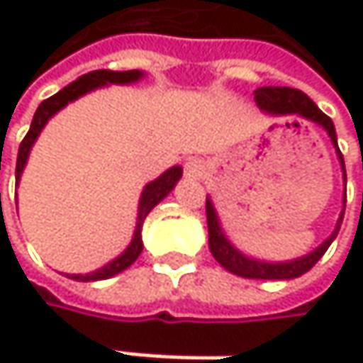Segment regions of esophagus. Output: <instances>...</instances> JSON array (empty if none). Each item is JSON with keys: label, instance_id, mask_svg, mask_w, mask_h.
<instances>
[{"label": "esophagus", "instance_id": "esophagus-1", "mask_svg": "<svg viewBox=\"0 0 363 363\" xmlns=\"http://www.w3.org/2000/svg\"><path fill=\"white\" fill-rule=\"evenodd\" d=\"M201 172H203V166H201L199 160H189V162L184 164V174H186L189 179H197V177H201Z\"/></svg>", "mask_w": 363, "mask_h": 363}]
</instances>
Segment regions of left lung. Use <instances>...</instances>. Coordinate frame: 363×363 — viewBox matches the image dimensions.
Returning a JSON list of instances; mask_svg holds the SVG:
<instances>
[{
  "mask_svg": "<svg viewBox=\"0 0 363 363\" xmlns=\"http://www.w3.org/2000/svg\"><path fill=\"white\" fill-rule=\"evenodd\" d=\"M254 101L258 103V107L269 113H275V115H301V117H307L311 121H318L320 125H324L334 143V147L338 149L336 145V132H334V123L332 119L328 117L324 111H320V107L301 90H294V88H279V86H264V88H258L254 90ZM338 157H340V164H342V170H345V160H342V153L338 149ZM347 177V174H345ZM345 201H347V193H345ZM345 214V210H342ZM342 214L338 218V225H336V231L328 238L326 242L315 248L311 254L298 258V260H290V262H277V264H271V262H258L252 258H246L242 252H238L223 235L220 227H218V218H216V212L212 208V201L206 199V218H208V235H210V252L212 256L231 273L240 275V277H246V279H292V277H301L303 273H307L322 256L330 248L332 240L336 238L338 229H340V223H342Z\"/></svg>",
  "mask_w": 363,
  "mask_h": 363,
  "instance_id": "left-lung-1",
  "label": "left lung"
}]
</instances>
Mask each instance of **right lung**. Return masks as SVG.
Instances as JSON below:
<instances>
[{
  "instance_id": "add662e5",
  "label": "right lung",
  "mask_w": 363,
  "mask_h": 363,
  "mask_svg": "<svg viewBox=\"0 0 363 363\" xmlns=\"http://www.w3.org/2000/svg\"><path fill=\"white\" fill-rule=\"evenodd\" d=\"M143 73L140 71H109V69H99V71H90L86 75H82L79 79H75L73 84H69L67 88H62L60 92H56L54 96L45 99L35 111V117L31 121V128L27 132V136L23 138L21 147H18V160H16V182L21 179V172L27 164V157H29V151H31V145L35 143V138L39 136L41 128L45 125V121L56 113L60 111L67 103L79 99L82 94L99 88V86H105V84H130V82H136ZM182 177V168L174 166L170 170H166L157 181L149 182L143 191V197H140V208H138V225H136V231H134V240L132 244L128 246V250L117 256L113 262H109L107 267L94 271V273H88V275H69L77 281H96V279H107L113 277L117 273H121L123 269H128L136 258L138 254L143 252V238H140V229H143V223L147 218V214L172 191V186L177 184V181Z\"/></svg>"
}]
</instances>
